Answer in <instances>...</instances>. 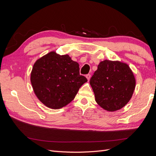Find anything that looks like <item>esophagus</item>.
Segmentation results:
<instances>
[{
	"mask_svg": "<svg viewBox=\"0 0 156 156\" xmlns=\"http://www.w3.org/2000/svg\"><path fill=\"white\" fill-rule=\"evenodd\" d=\"M86 77H87V79H88V81H89L90 79V77H91V75H90V74H87V75H86Z\"/></svg>",
	"mask_w": 156,
	"mask_h": 156,
	"instance_id": "obj_1",
	"label": "esophagus"
}]
</instances>
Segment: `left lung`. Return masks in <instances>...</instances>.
Wrapping results in <instances>:
<instances>
[{
    "instance_id": "obj_1",
    "label": "left lung",
    "mask_w": 156,
    "mask_h": 156,
    "mask_svg": "<svg viewBox=\"0 0 156 156\" xmlns=\"http://www.w3.org/2000/svg\"><path fill=\"white\" fill-rule=\"evenodd\" d=\"M90 84L98 104L113 112L129 102L135 88V79L126 63L105 60L98 66Z\"/></svg>"
}]
</instances>
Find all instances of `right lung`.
<instances>
[{
    "label": "right lung",
    "instance_id": "1",
    "mask_svg": "<svg viewBox=\"0 0 156 156\" xmlns=\"http://www.w3.org/2000/svg\"><path fill=\"white\" fill-rule=\"evenodd\" d=\"M30 81L39 100L49 108L58 109L73 100L87 79L80 75L79 64L69 55L52 51L36 60Z\"/></svg>",
    "mask_w": 156,
    "mask_h": 156
}]
</instances>
